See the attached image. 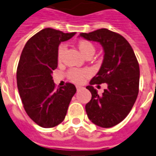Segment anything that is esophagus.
I'll use <instances>...</instances> for the list:
<instances>
[{
    "instance_id": "obj_1",
    "label": "esophagus",
    "mask_w": 156,
    "mask_h": 156,
    "mask_svg": "<svg viewBox=\"0 0 156 156\" xmlns=\"http://www.w3.org/2000/svg\"><path fill=\"white\" fill-rule=\"evenodd\" d=\"M81 88V87H80V86H76V90L79 91Z\"/></svg>"
}]
</instances>
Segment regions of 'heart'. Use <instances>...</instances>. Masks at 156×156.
Listing matches in <instances>:
<instances>
[{
  "label": "heart",
  "mask_w": 156,
  "mask_h": 156,
  "mask_svg": "<svg viewBox=\"0 0 156 156\" xmlns=\"http://www.w3.org/2000/svg\"><path fill=\"white\" fill-rule=\"evenodd\" d=\"M79 47V50L80 52L87 57V56H93L95 52V47L94 45L89 41H87V40H83V41H80L78 44ZM67 46L64 44H62L58 48V51H57V60L60 62L62 61L63 55H64V52H65ZM90 72L87 70V69H71L69 70L68 71L67 73V76L69 77V79L76 84H80L81 83L85 77L87 76H89Z\"/></svg>",
  "instance_id": "b5f03b06"
}]
</instances>
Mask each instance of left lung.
Instances as JSON below:
<instances>
[{"label":"left lung","mask_w":156,"mask_h":156,"mask_svg":"<svg viewBox=\"0 0 156 156\" xmlns=\"http://www.w3.org/2000/svg\"><path fill=\"white\" fill-rule=\"evenodd\" d=\"M80 37L99 42L104 49V60L97 75L86 88L92 99L86 105L88 119L96 125L110 128L127 117L139 92L140 69L132 47L124 37L101 28ZM106 83L108 88L100 95L93 85Z\"/></svg>","instance_id":"8db88e82"}]
</instances>
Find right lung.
<instances>
[{
    "label": "right lung",
    "instance_id": "add662e5",
    "mask_svg": "<svg viewBox=\"0 0 156 156\" xmlns=\"http://www.w3.org/2000/svg\"><path fill=\"white\" fill-rule=\"evenodd\" d=\"M75 34L45 28L32 36L22 51L17 68L18 90L27 115L43 128L61 124L76 93L69 82L56 89L51 76L57 68L60 43Z\"/></svg>",
    "mask_w": 156,
    "mask_h": 156
}]
</instances>
